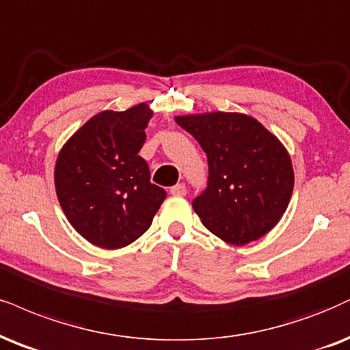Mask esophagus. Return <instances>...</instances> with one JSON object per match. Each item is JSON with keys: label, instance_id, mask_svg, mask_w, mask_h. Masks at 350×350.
<instances>
[{"label": "esophagus", "instance_id": "obj_1", "mask_svg": "<svg viewBox=\"0 0 350 350\" xmlns=\"http://www.w3.org/2000/svg\"><path fill=\"white\" fill-rule=\"evenodd\" d=\"M170 193L174 196H185L187 195V187H185V183H178L175 185V187H172Z\"/></svg>", "mask_w": 350, "mask_h": 350}]
</instances>
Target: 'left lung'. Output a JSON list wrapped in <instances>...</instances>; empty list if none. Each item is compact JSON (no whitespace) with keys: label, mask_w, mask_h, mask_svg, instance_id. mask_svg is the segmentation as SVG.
<instances>
[{"label":"left lung","mask_w":350,"mask_h":350,"mask_svg":"<svg viewBox=\"0 0 350 350\" xmlns=\"http://www.w3.org/2000/svg\"><path fill=\"white\" fill-rule=\"evenodd\" d=\"M208 155V188L193 201L202 226L230 245L266 235L294 189L291 155L253 116L230 111L175 116Z\"/></svg>","instance_id":"obj_1"}]
</instances>
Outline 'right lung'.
<instances>
[{"label":"right lung","instance_id":"right-lung-1","mask_svg":"<svg viewBox=\"0 0 350 350\" xmlns=\"http://www.w3.org/2000/svg\"><path fill=\"white\" fill-rule=\"evenodd\" d=\"M154 111L148 103L94 115L64 142L55 188L64 215L92 245L118 250L139 239L165 200L139 152Z\"/></svg>","mask_w":350,"mask_h":350}]
</instances>
